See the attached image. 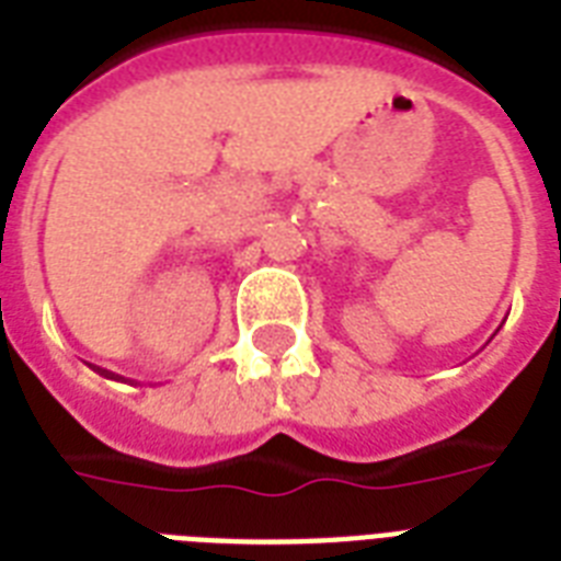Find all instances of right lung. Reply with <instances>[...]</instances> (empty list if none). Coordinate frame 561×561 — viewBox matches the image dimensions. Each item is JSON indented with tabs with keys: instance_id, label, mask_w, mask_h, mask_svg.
I'll return each mask as SVG.
<instances>
[{
	"instance_id": "obj_1",
	"label": "right lung",
	"mask_w": 561,
	"mask_h": 561,
	"mask_svg": "<svg viewBox=\"0 0 561 561\" xmlns=\"http://www.w3.org/2000/svg\"><path fill=\"white\" fill-rule=\"evenodd\" d=\"M99 373H101V375H104V378H118V375H116V373H107V369H99ZM118 381H122V378H118Z\"/></svg>"
}]
</instances>
